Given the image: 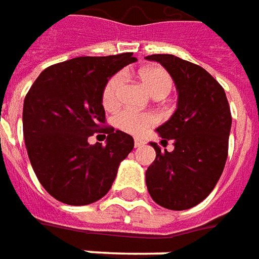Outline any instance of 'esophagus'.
<instances>
[{
	"mask_svg": "<svg viewBox=\"0 0 259 259\" xmlns=\"http://www.w3.org/2000/svg\"><path fill=\"white\" fill-rule=\"evenodd\" d=\"M134 145H135V148H139V146L145 145V141L141 138H134Z\"/></svg>",
	"mask_w": 259,
	"mask_h": 259,
	"instance_id": "34e87169",
	"label": "esophagus"
}]
</instances>
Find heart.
Returning <instances> with one entry per match:
<instances>
[{
    "label": "heart",
    "instance_id": "1",
    "mask_svg": "<svg viewBox=\"0 0 259 259\" xmlns=\"http://www.w3.org/2000/svg\"><path fill=\"white\" fill-rule=\"evenodd\" d=\"M139 78L144 83L145 89L149 92L150 95H155L159 92L163 93H168L170 86H171V80L168 74L159 67H148L141 71ZM124 79L125 76L122 72H117L113 75L106 83L103 91V104L106 109H114L118 104V99H120L121 88L124 85ZM156 118L155 115L150 113H138L134 110H125L121 111L120 114L115 117V124L122 131H126L130 134H144L148 128L155 125Z\"/></svg>",
    "mask_w": 259,
    "mask_h": 259
}]
</instances>
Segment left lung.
Returning <instances> with one entry per match:
<instances>
[{
	"instance_id": "8db88e82",
	"label": "left lung",
	"mask_w": 259,
	"mask_h": 259,
	"mask_svg": "<svg viewBox=\"0 0 259 259\" xmlns=\"http://www.w3.org/2000/svg\"><path fill=\"white\" fill-rule=\"evenodd\" d=\"M177 89V109L156 128L162 141L174 149L156 150L146 170V187L157 205L184 210L202 202L221 179L226 164L232 114L226 93L208 71L171 54H152Z\"/></svg>"
}]
</instances>
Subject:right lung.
I'll list each match as a JSON object with an SVG mask.
<instances>
[{
  "label": "right lung",
  "instance_id": "obj_1",
  "mask_svg": "<svg viewBox=\"0 0 259 259\" xmlns=\"http://www.w3.org/2000/svg\"><path fill=\"white\" fill-rule=\"evenodd\" d=\"M135 61L133 53L76 57L46 68L27 92L22 115L27 156L57 201L80 206L103 198L134 149L131 135L102 124L104 86ZM96 132L108 135L106 147L87 142Z\"/></svg>",
  "mask_w": 259,
  "mask_h": 259
}]
</instances>
